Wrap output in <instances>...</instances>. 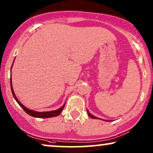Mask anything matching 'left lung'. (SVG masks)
<instances>
[{
    "label": "left lung",
    "mask_w": 153,
    "mask_h": 153,
    "mask_svg": "<svg viewBox=\"0 0 153 153\" xmlns=\"http://www.w3.org/2000/svg\"><path fill=\"white\" fill-rule=\"evenodd\" d=\"M87 112H88V116H89L90 117H91V118H94V119H97V117L94 116H93V115H92V114H90L89 111H88V110H87Z\"/></svg>",
    "instance_id": "left-lung-1"
}]
</instances>
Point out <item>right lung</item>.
<instances>
[{
	"mask_svg": "<svg viewBox=\"0 0 153 153\" xmlns=\"http://www.w3.org/2000/svg\"><path fill=\"white\" fill-rule=\"evenodd\" d=\"M10 86H11V91H12V95H13V97L14 99H15L16 101L17 102V103L19 104V106H21V107H22L23 109L26 111V114H28V115H30V116H33V117H35V118H51V117L57 116H58V115L60 114V113L62 112V109H63L65 107V104H64L62 107L58 108V110L51 111H45V112H37V111H35L30 110V109H28V108H27L26 107H25L23 104H21L20 102L19 101V100H17V98H16L15 94H14V93L13 88H12V86L11 78H10Z\"/></svg>",
	"mask_w": 153,
	"mask_h": 153,
	"instance_id": "right-lung-1",
	"label": "right lung"
}]
</instances>
